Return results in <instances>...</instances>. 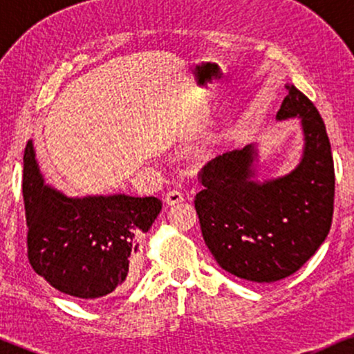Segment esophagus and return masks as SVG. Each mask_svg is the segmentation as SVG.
<instances>
[{
    "instance_id": "obj_1",
    "label": "esophagus",
    "mask_w": 354,
    "mask_h": 354,
    "mask_svg": "<svg viewBox=\"0 0 354 354\" xmlns=\"http://www.w3.org/2000/svg\"><path fill=\"white\" fill-rule=\"evenodd\" d=\"M183 200H185V196H183L181 191L178 189H173V191H168L165 196V203L168 206H173V205H178V203H181Z\"/></svg>"
}]
</instances>
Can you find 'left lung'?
Instances as JSON below:
<instances>
[{
  "instance_id": "8db88e82",
  "label": "left lung",
  "mask_w": 354,
  "mask_h": 354,
  "mask_svg": "<svg viewBox=\"0 0 354 354\" xmlns=\"http://www.w3.org/2000/svg\"><path fill=\"white\" fill-rule=\"evenodd\" d=\"M276 120L298 118L303 154L295 169L256 180L258 148L248 145L211 160L201 169L194 198L206 246L228 273L273 283L296 273L330 233L335 165L318 109L293 84Z\"/></svg>"
}]
</instances>
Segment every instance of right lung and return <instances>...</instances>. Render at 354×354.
<instances>
[{
	"label": "right lung",
	"mask_w": 354,
	"mask_h": 354,
	"mask_svg": "<svg viewBox=\"0 0 354 354\" xmlns=\"http://www.w3.org/2000/svg\"><path fill=\"white\" fill-rule=\"evenodd\" d=\"M23 200L30 265L61 293L88 303L131 276L140 238L161 211L154 196L73 198L44 185L31 140L23 156Z\"/></svg>",
	"instance_id": "obj_1"
}]
</instances>
